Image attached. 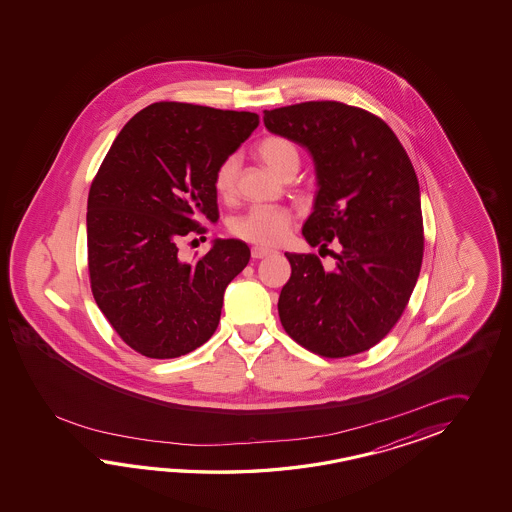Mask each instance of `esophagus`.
<instances>
[{
	"mask_svg": "<svg viewBox=\"0 0 512 512\" xmlns=\"http://www.w3.org/2000/svg\"><path fill=\"white\" fill-rule=\"evenodd\" d=\"M252 258L254 260H261V258H267L269 254H272L271 249H263V247H252Z\"/></svg>",
	"mask_w": 512,
	"mask_h": 512,
	"instance_id": "34e87169",
	"label": "esophagus"
}]
</instances>
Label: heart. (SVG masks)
<instances>
[{
    "label": "heart",
    "instance_id": "b5f03b06",
    "mask_svg": "<svg viewBox=\"0 0 512 512\" xmlns=\"http://www.w3.org/2000/svg\"><path fill=\"white\" fill-rule=\"evenodd\" d=\"M256 153L263 163L280 177H289L298 172L302 155L296 142L283 135H269L261 139ZM240 172L238 155L223 157L212 174V185L219 197H230L236 192V181ZM293 214L287 208L252 207L230 223V232L241 240L254 245H278L287 238L293 227Z\"/></svg>",
    "mask_w": 512,
    "mask_h": 512
}]
</instances>
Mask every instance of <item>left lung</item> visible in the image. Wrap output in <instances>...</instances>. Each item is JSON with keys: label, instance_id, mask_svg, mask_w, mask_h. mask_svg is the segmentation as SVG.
Masks as SVG:
<instances>
[{"label": "left lung", "instance_id": "left-lung-1", "mask_svg": "<svg viewBox=\"0 0 512 512\" xmlns=\"http://www.w3.org/2000/svg\"><path fill=\"white\" fill-rule=\"evenodd\" d=\"M265 128L305 146L315 159V210L305 240L327 249L285 252L291 278L278 313L300 346L327 359L373 348L399 322L419 278L425 236L419 181L392 128L366 109L335 100L263 111Z\"/></svg>", "mask_w": 512, "mask_h": 512}]
</instances>
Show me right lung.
Returning a JSON list of instances; mask_svg holds the SVG:
<instances>
[{
  "label": "right lung",
  "mask_w": 512,
  "mask_h": 512,
  "mask_svg": "<svg viewBox=\"0 0 512 512\" xmlns=\"http://www.w3.org/2000/svg\"><path fill=\"white\" fill-rule=\"evenodd\" d=\"M251 111L155 102L111 144L87 197V269L111 327L148 359H175L218 329L225 289L251 260L240 240H216L196 261L179 241L216 223V164L258 128Z\"/></svg>",
  "instance_id": "1"
}]
</instances>
